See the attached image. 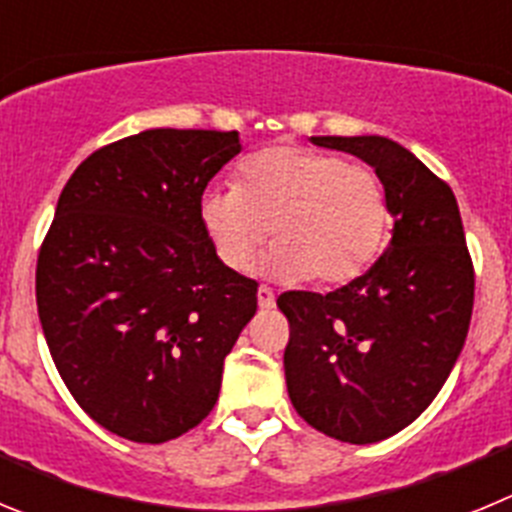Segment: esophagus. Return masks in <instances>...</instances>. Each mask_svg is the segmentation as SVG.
<instances>
[{"label": "esophagus", "mask_w": 512, "mask_h": 512, "mask_svg": "<svg viewBox=\"0 0 512 512\" xmlns=\"http://www.w3.org/2000/svg\"><path fill=\"white\" fill-rule=\"evenodd\" d=\"M256 297H259L261 310H269V307H274V289L266 287V284H261L259 292H256Z\"/></svg>", "instance_id": "34e87169"}]
</instances>
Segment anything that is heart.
Returning <instances> with one entry per match:
<instances>
[{
    "mask_svg": "<svg viewBox=\"0 0 512 512\" xmlns=\"http://www.w3.org/2000/svg\"><path fill=\"white\" fill-rule=\"evenodd\" d=\"M200 223L230 271H246L274 233L264 274L346 284L382 251L390 212L372 169L338 153L271 146L241 161L235 189L202 194Z\"/></svg>",
    "mask_w": 512,
    "mask_h": 512,
    "instance_id": "obj_1",
    "label": "heart"
}]
</instances>
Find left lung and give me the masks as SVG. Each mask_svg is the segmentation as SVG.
<instances>
[{"label":"left lung","instance_id":"obj_1","mask_svg":"<svg viewBox=\"0 0 512 512\" xmlns=\"http://www.w3.org/2000/svg\"><path fill=\"white\" fill-rule=\"evenodd\" d=\"M312 143L372 166L395 225L372 269L346 287L279 295L287 392L325 436L377 443L413 423L449 379L472 320V256L454 192L408 148L382 135Z\"/></svg>","mask_w":512,"mask_h":512}]
</instances>
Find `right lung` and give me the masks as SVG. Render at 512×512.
<instances>
[{
    "instance_id": "right-lung-1",
    "label": "right lung",
    "mask_w": 512,
    "mask_h": 512,
    "mask_svg": "<svg viewBox=\"0 0 512 512\" xmlns=\"http://www.w3.org/2000/svg\"><path fill=\"white\" fill-rule=\"evenodd\" d=\"M238 153L235 130H143L81 161L58 197L40 325L81 410L120 438L200 425L256 312L259 284L217 259L200 223L207 182Z\"/></svg>"
}]
</instances>
